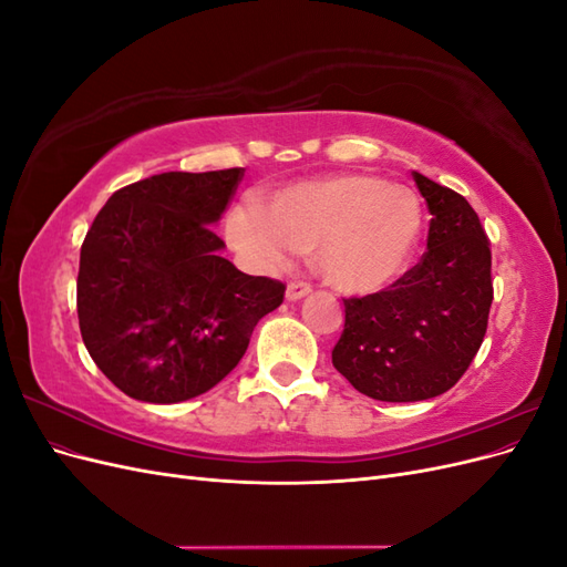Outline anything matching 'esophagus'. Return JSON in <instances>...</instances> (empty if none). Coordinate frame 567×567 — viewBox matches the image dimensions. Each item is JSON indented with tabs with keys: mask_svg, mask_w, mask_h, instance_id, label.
Here are the masks:
<instances>
[{
	"mask_svg": "<svg viewBox=\"0 0 567 567\" xmlns=\"http://www.w3.org/2000/svg\"><path fill=\"white\" fill-rule=\"evenodd\" d=\"M310 293H312V288L307 286V284H288V288H286V300L298 302V300L307 298Z\"/></svg>",
	"mask_w": 567,
	"mask_h": 567,
	"instance_id": "esophagus-1",
	"label": "esophagus"
}]
</instances>
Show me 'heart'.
I'll list each match as a JSON object with an SVG mask.
<instances>
[{
	"label": "heart",
	"mask_w": 567,
	"mask_h": 567,
	"mask_svg": "<svg viewBox=\"0 0 567 567\" xmlns=\"http://www.w3.org/2000/svg\"><path fill=\"white\" fill-rule=\"evenodd\" d=\"M423 205L411 188L373 175H333L290 184L269 210L248 200L227 217V238L257 271L284 269L312 248L319 277L348 296H371L414 260Z\"/></svg>",
	"instance_id": "1"
}]
</instances>
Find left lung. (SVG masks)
<instances>
[{
    "instance_id": "8db88e82",
    "label": "left lung",
    "mask_w": 567,
    "mask_h": 567,
    "mask_svg": "<svg viewBox=\"0 0 567 567\" xmlns=\"http://www.w3.org/2000/svg\"><path fill=\"white\" fill-rule=\"evenodd\" d=\"M431 210L427 250L390 288L346 300L333 367L367 398L421 402L447 392L477 354L492 307V252L471 203L414 173Z\"/></svg>"
}]
</instances>
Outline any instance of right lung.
Returning a JSON list of instances; mask_svg holds the SVG:
<instances>
[{"label": "right lung", "instance_id": "right-lung-1", "mask_svg": "<svg viewBox=\"0 0 567 567\" xmlns=\"http://www.w3.org/2000/svg\"><path fill=\"white\" fill-rule=\"evenodd\" d=\"M244 169L163 173L115 192L84 236L80 333L132 400L177 404L241 362L286 286L238 271L215 225Z\"/></svg>", "mask_w": 567, "mask_h": 567}]
</instances>
